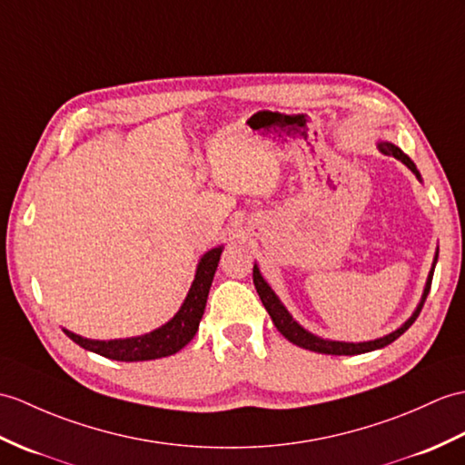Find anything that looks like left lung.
Masks as SVG:
<instances>
[{
  "label": "left lung",
  "mask_w": 465,
  "mask_h": 465,
  "mask_svg": "<svg viewBox=\"0 0 465 465\" xmlns=\"http://www.w3.org/2000/svg\"><path fill=\"white\" fill-rule=\"evenodd\" d=\"M376 148H379L382 154L394 156L396 160H401L402 164L408 166V170L412 172V174L420 182H422V176H420V172H418L414 162L410 160L396 144L388 143V140H379V143H376ZM436 263H438V252L434 255V262H431V269H430L428 279H426V285H424V293H422V297H420V303L416 305L412 315H410L396 331L384 334V337H381V339L364 341V342H347V341L322 339V337H319V334H312L305 327H301L299 322L293 319V315H291V312L287 311V307L282 303V299L275 295V291L272 289V285L265 282L262 272H259L257 263L253 265V283H255V289H257V293H259V299H262L263 307L267 309L269 317H272V321H273V325L277 327V331L282 332L289 342L297 344V347H301V349H307V351H312V352H321V354H362V352H371V351H376V349H384L386 344L394 342L398 337H401V334H404L410 329V325H412V322L416 321V317L420 315V311H422V307H424V301H426V297L430 293L431 277H434Z\"/></svg>",
  "instance_id": "1"
}]
</instances>
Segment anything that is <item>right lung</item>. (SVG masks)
<instances>
[{
  "label": "right lung",
  "mask_w": 465,
  "mask_h": 465,
  "mask_svg": "<svg viewBox=\"0 0 465 465\" xmlns=\"http://www.w3.org/2000/svg\"><path fill=\"white\" fill-rule=\"evenodd\" d=\"M222 252L223 245H218L200 257V262L196 265V275H193V282L190 285L186 299H183V303L176 315L162 327L144 334H138V337L111 341L84 339L81 334H74L67 329H63V332L84 351L101 354L104 359L123 362L154 361L182 351L193 339V334L198 332Z\"/></svg>",
  "instance_id": "right-lung-1"
}]
</instances>
